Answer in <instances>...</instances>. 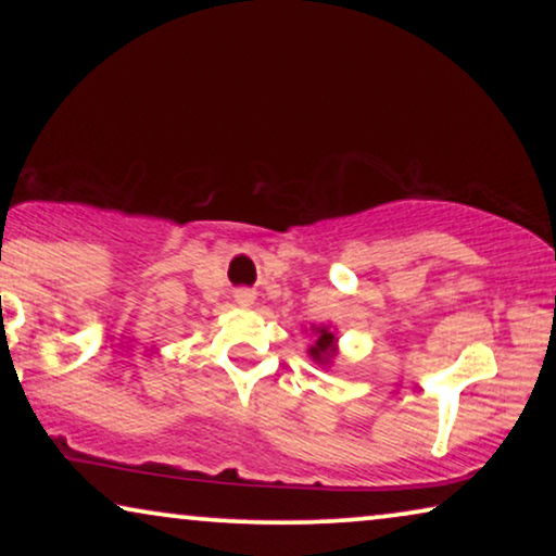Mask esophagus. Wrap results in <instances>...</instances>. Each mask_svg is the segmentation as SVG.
<instances>
[{
  "instance_id": "obj_1",
  "label": "esophagus",
  "mask_w": 556,
  "mask_h": 556,
  "mask_svg": "<svg viewBox=\"0 0 556 556\" xmlns=\"http://www.w3.org/2000/svg\"><path fill=\"white\" fill-rule=\"evenodd\" d=\"M235 303H238V306H253L255 293L253 291H238V293H235Z\"/></svg>"
}]
</instances>
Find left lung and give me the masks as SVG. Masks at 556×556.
Masks as SVG:
<instances>
[{"instance_id": "1", "label": "left lung", "mask_w": 556, "mask_h": 556, "mask_svg": "<svg viewBox=\"0 0 556 556\" xmlns=\"http://www.w3.org/2000/svg\"><path fill=\"white\" fill-rule=\"evenodd\" d=\"M311 337H314V344L308 346V356L314 359L318 367L329 369L333 359L339 354V339H337V329L331 326H311Z\"/></svg>"}]
</instances>
